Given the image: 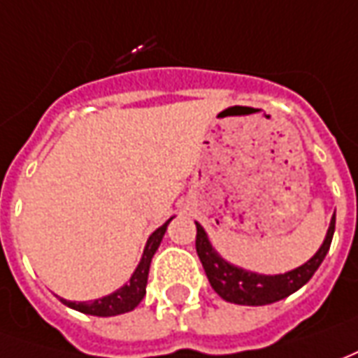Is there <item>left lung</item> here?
Masks as SVG:
<instances>
[{
	"mask_svg": "<svg viewBox=\"0 0 358 358\" xmlns=\"http://www.w3.org/2000/svg\"><path fill=\"white\" fill-rule=\"evenodd\" d=\"M196 227L197 256L201 259L205 275H207V279H209L215 292L221 296L222 301L232 302V304L264 306V304L283 301V299L299 291L301 287H304L312 279V275L316 273V269L324 262L327 250L331 246V238H334V232H336V215L329 221L326 238L322 242L318 252L310 257L306 264L294 267L291 271L277 275L256 273V271H248L244 267H238L231 264V262H227L213 248V244H211V240L207 236L203 227L199 222H196Z\"/></svg>",
	"mask_w": 358,
	"mask_h": 358,
	"instance_id": "8db88e82",
	"label": "left lung"
}]
</instances>
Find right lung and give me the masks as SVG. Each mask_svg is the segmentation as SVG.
Segmentation results:
<instances>
[{
	"label": "right lung",
	"instance_id": "right-lung-1",
	"mask_svg": "<svg viewBox=\"0 0 358 358\" xmlns=\"http://www.w3.org/2000/svg\"><path fill=\"white\" fill-rule=\"evenodd\" d=\"M172 219H174V217H171L169 221L164 222L162 227H159V229L147 238V244H145L143 248V256L139 259L136 271L131 273L129 281H127L126 285H122L118 291L110 292V294L101 296V299H96V301L75 302L62 299V302H64L66 306H69V308L77 310V312H83V314H89V316H101V318H108V316H118V314L131 312L139 302L143 301L151 259H153L155 252L161 246L162 236H164L166 227H169V222H171Z\"/></svg>",
	"mask_w": 358,
	"mask_h": 358
}]
</instances>
